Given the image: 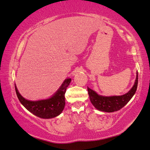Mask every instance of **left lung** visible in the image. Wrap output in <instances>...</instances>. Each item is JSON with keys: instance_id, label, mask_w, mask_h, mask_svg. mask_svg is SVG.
<instances>
[{"instance_id": "1", "label": "left lung", "mask_w": 150, "mask_h": 150, "mask_svg": "<svg viewBox=\"0 0 150 150\" xmlns=\"http://www.w3.org/2000/svg\"><path fill=\"white\" fill-rule=\"evenodd\" d=\"M138 86V72L133 86L127 93L122 96H103L98 95L95 91L88 87L90 101L96 109L107 112L118 111L124 107L131 100L135 93Z\"/></svg>"}]
</instances>
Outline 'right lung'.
<instances>
[{"label":"right lung","mask_w":150,"mask_h":150,"mask_svg":"<svg viewBox=\"0 0 150 150\" xmlns=\"http://www.w3.org/2000/svg\"><path fill=\"white\" fill-rule=\"evenodd\" d=\"M71 79H66L51 98L43 100L29 101L20 94L15 84V88L19 101L29 112L41 118L49 119L59 115L65 106V93Z\"/></svg>","instance_id":"1"}]
</instances>
